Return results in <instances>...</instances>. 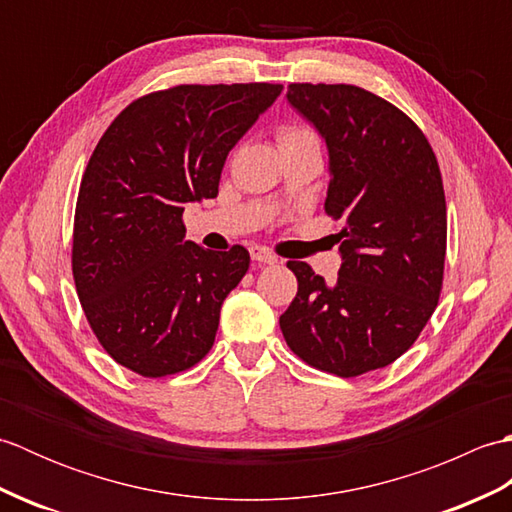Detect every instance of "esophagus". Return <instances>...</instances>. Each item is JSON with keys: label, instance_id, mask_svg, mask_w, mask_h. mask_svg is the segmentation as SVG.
Segmentation results:
<instances>
[{"label": "esophagus", "instance_id": "esophagus-1", "mask_svg": "<svg viewBox=\"0 0 512 512\" xmlns=\"http://www.w3.org/2000/svg\"><path fill=\"white\" fill-rule=\"evenodd\" d=\"M250 257L259 264H277V255L266 246H250Z\"/></svg>", "mask_w": 512, "mask_h": 512}]
</instances>
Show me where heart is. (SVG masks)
Segmentation results:
<instances>
[{
  "mask_svg": "<svg viewBox=\"0 0 512 512\" xmlns=\"http://www.w3.org/2000/svg\"><path fill=\"white\" fill-rule=\"evenodd\" d=\"M303 138H317V134H314L312 129L301 127V125H286L279 129V145H286V143H292V140H303Z\"/></svg>",
  "mask_w": 512,
  "mask_h": 512,
  "instance_id": "b5f03b06",
  "label": "heart"
}]
</instances>
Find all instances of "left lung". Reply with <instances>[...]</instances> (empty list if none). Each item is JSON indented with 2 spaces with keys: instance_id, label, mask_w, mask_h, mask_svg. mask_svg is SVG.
Listing matches in <instances>:
<instances>
[{
  "instance_id": "1",
  "label": "left lung",
  "mask_w": 512,
  "mask_h": 512,
  "mask_svg": "<svg viewBox=\"0 0 512 512\" xmlns=\"http://www.w3.org/2000/svg\"><path fill=\"white\" fill-rule=\"evenodd\" d=\"M288 101L328 143L325 213L345 228L334 286L310 264L288 262L297 297L279 325L301 361L354 378L405 354L438 306L447 257L442 173L422 129L374 92L290 83Z\"/></svg>"
}]
</instances>
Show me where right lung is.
Here are the masks:
<instances>
[{
    "label": "right lung",
    "instance_id": "obj_1",
    "mask_svg": "<svg viewBox=\"0 0 512 512\" xmlns=\"http://www.w3.org/2000/svg\"><path fill=\"white\" fill-rule=\"evenodd\" d=\"M281 90L173 85L129 103L96 143L76 198L72 277L101 347L134 374H180L213 347L250 255L184 242V204L215 198L228 151Z\"/></svg>",
    "mask_w": 512,
    "mask_h": 512
}]
</instances>
